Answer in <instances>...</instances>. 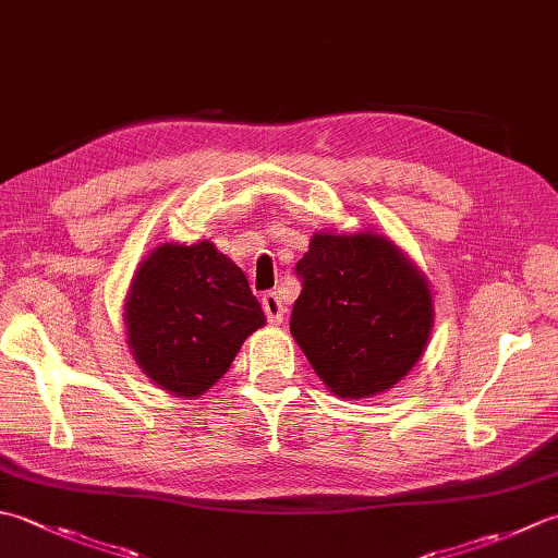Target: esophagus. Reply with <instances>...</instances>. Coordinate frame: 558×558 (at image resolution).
Listing matches in <instances>:
<instances>
[{
  "label": "esophagus",
  "mask_w": 558,
  "mask_h": 558,
  "mask_svg": "<svg viewBox=\"0 0 558 558\" xmlns=\"http://www.w3.org/2000/svg\"><path fill=\"white\" fill-rule=\"evenodd\" d=\"M260 307H264L266 319L272 326H278L282 324V319H286V304H282L278 292H266L264 298H260Z\"/></svg>",
  "instance_id": "esophagus-1"
}]
</instances>
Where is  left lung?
I'll return each instance as SVG.
<instances>
[{"label": "left lung", "instance_id": "left-lung-1", "mask_svg": "<svg viewBox=\"0 0 558 558\" xmlns=\"http://www.w3.org/2000/svg\"><path fill=\"white\" fill-rule=\"evenodd\" d=\"M290 331L331 391L365 399L416 365L433 326L428 282L381 234L316 232L300 258Z\"/></svg>", "mask_w": 558, "mask_h": 558}]
</instances>
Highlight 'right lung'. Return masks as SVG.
I'll return each mask as SVG.
<instances>
[{
	"label": "right lung",
	"instance_id": "add662e5",
	"mask_svg": "<svg viewBox=\"0 0 558 558\" xmlns=\"http://www.w3.org/2000/svg\"><path fill=\"white\" fill-rule=\"evenodd\" d=\"M266 324L242 268L210 242L151 251L125 302L128 343L161 389L198 397Z\"/></svg>",
	"mask_w": 558,
	"mask_h": 558
}]
</instances>
